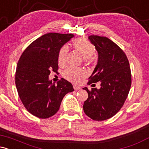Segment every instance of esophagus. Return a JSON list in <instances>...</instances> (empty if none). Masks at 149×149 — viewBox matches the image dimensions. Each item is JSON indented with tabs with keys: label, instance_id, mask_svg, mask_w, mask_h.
Returning a JSON list of instances; mask_svg holds the SVG:
<instances>
[{
	"label": "esophagus",
	"instance_id": "esophagus-1",
	"mask_svg": "<svg viewBox=\"0 0 149 149\" xmlns=\"http://www.w3.org/2000/svg\"><path fill=\"white\" fill-rule=\"evenodd\" d=\"M73 89H74L75 90H78L80 89V87L78 86V85H73Z\"/></svg>",
	"mask_w": 149,
	"mask_h": 149
}]
</instances>
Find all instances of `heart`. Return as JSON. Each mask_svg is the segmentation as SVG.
<instances>
[{
  "label": "heart",
  "mask_w": 149,
  "mask_h": 149,
  "mask_svg": "<svg viewBox=\"0 0 149 149\" xmlns=\"http://www.w3.org/2000/svg\"><path fill=\"white\" fill-rule=\"evenodd\" d=\"M72 47L76 52L84 58L85 62H89L91 57L95 53V47L88 40L85 39H76L72 42ZM68 54V47L64 46L60 49L58 54V63L59 66H64L66 62V57ZM85 71L82 69L70 67L64 72L65 78L73 83H78L82 78L85 76Z\"/></svg>",
  "instance_id": "obj_1"
}]
</instances>
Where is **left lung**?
Here are the masks:
<instances>
[{"instance_id":"left-lung-1","label":"left lung","mask_w":149,"mask_h":149,"mask_svg":"<svg viewBox=\"0 0 149 149\" xmlns=\"http://www.w3.org/2000/svg\"><path fill=\"white\" fill-rule=\"evenodd\" d=\"M88 39L98 53V61L88 84L101 83L100 89L89 90L83 111L94 120H105L119 111L131 87V71L127 56L107 37L90 36Z\"/></svg>"}]
</instances>
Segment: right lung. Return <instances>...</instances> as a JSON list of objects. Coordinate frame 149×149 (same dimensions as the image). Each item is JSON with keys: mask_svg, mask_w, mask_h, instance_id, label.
<instances>
[{"mask_svg": "<svg viewBox=\"0 0 149 149\" xmlns=\"http://www.w3.org/2000/svg\"><path fill=\"white\" fill-rule=\"evenodd\" d=\"M73 34L49 33L30 44L19 58L15 84L22 104L30 113L40 118L54 116L65 95L73 92L71 83L61 78L57 85L49 80L51 71L57 72L58 54Z\"/></svg>", "mask_w": 149, "mask_h": 149, "instance_id": "add662e5", "label": "right lung"}]
</instances>
